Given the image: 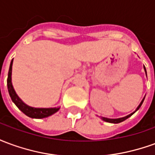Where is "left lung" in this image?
I'll return each instance as SVG.
<instances>
[{
  "mask_svg": "<svg viewBox=\"0 0 155 155\" xmlns=\"http://www.w3.org/2000/svg\"><path fill=\"white\" fill-rule=\"evenodd\" d=\"M143 69H144V71H145V74H146L147 75V73H146V69H145V67L143 66ZM143 100H144V98H143V100H142V101L140 102V105L137 107V109L135 110V111H134L133 113H131V114H130L129 115H127V116H124V117H122V118H119V119H109V118H104V117H101V119L104 120V121H105V122H108V123H113V124H118V123H120V122H123V121H124L125 120H127L128 118H130L132 114H134L135 112H136L140 108V106L142 105V104H143Z\"/></svg>",
  "mask_w": 155,
  "mask_h": 155,
  "instance_id": "8db88e82",
  "label": "left lung"
}]
</instances>
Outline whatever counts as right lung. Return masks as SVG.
<instances>
[{
  "label": "right lung",
  "instance_id": "obj_1",
  "mask_svg": "<svg viewBox=\"0 0 155 155\" xmlns=\"http://www.w3.org/2000/svg\"><path fill=\"white\" fill-rule=\"evenodd\" d=\"M12 64H13V59H12L10 68H9L8 77H7V88H8L9 94L12 98V101L15 103V104L18 107L20 110H21L25 115L34 118V119H43L48 116H51L54 113H56L60 108H34L31 107L27 104H25L23 101L19 98V96L15 93V90L13 88L12 83Z\"/></svg>",
  "mask_w": 155,
  "mask_h": 155
}]
</instances>
